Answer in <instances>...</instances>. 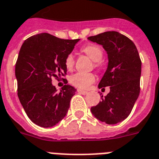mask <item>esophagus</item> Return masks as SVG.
I'll list each match as a JSON object with an SVG mask.
<instances>
[{"label": "esophagus", "instance_id": "34e87169", "mask_svg": "<svg viewBox=\"0 0 159 159\" xmlns=\"http://www.w3.org/2000/svg\"><path fill=\"white\" fill-rule=\"evenodd\" d=\"M78 93H81V94H87L88 93V92L87 91H85V90H82V89H78Z\"/></svg>", "mask_w": 159, "mask_h": 159}]
</instances>
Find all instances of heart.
<instances>
[{
    "label": "heart",
    "instance_id": "obj_1",
    "mask_svg": "<svg viewBox=\"0 0 159 159\" xmlns=\"http://www.w3.org/2000/svg\"><path fill=\"white\" fill-rule=\"evenodd\" d=\"M81 51L87 55L89 58L93 61V68L98 70L102 69V63L101 60L103 57V50L100 46L97 45H88L84 46ZM75 60L74 57L72 53H70L66 56L65 60V65L67 70H71L74 68ZM70 83L75 87L79 89H85L90 86L91 84H93L95 81V76L92 73H77V74L72 75L70 78Z\"/></svg>",
    "mask_w": 159,
    "mask_h": 159
}]
</instances>
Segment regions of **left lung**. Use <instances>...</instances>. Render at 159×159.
Wrapping results in <instances>:
<instances>
[{
  "mask_svg": "<svg viewBox=\"0 0 159 159\" xmlns=\"http://www.w3.org/2000/svg\"><path fill=\"white\" fill-rule=\"evenodd\" d=\"M89 41L102 45L108 54V67L98 87L110 86L102 102L91 107L95 118L106 124L121 122L130 114L140 93L142 61L134 43L118 32L91 36Z\"/></svg>",
  "mask_w": 159,
  "mask_h": 159,
  "instance_id": "8db88e82",
  "label": "left lung"
}]
</instances>
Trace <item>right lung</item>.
<instances>
[{"label": "right lung", "mask_w": 159, "mask_h": 159, "mask_svg": "<svg viewBox=\"0 0 159 159\" xmlns=\"http://www.w3.org/2000/svg\"><path fill=\"white\" fill-rule=\"evenodd\" d=\"M79 40L61 39L44 33L32 36L22 44L15 66L17 95L36 125L53 126L68 112L77 89L65 85L58 92L52 79L59 81L66 75L65 60Z\"/></svg>", "instance_id": "add662e5"}]
</instances>
